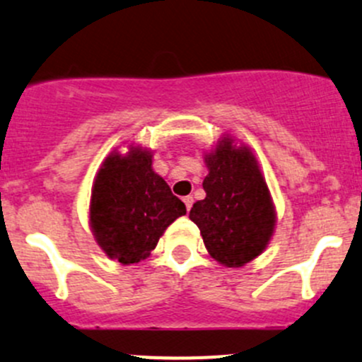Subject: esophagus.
Here are the masks:
<instances>
[{"label":"esophagus","instance_id":"esophagus-1","mask_svg":"<svg viewBox=\"0 0 362 362\" xmlns=\"http://www.w3.org/2000/svg\"><path fill=\"white\" fill-rule=\"evenodd\" d=\"M182 202H185V206H186V209H192V206H193V197H185V199H182Z\"/></svg>","mask_w":362,"mask_h":362}]
</instances>
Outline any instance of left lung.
Instances as JSON below:
<instances>
[{
  "instance_id": "1",
  "label": "left lung",
  "mask_w": 362,
  "mask_h": 362,
  "mask_svg": "<svg viewBox=\"0 0 362 362\" xmlns=\"http://www.w3.org/2000/svg\"><path fill=\"white\" fill-rule=\"evenodd\" d=\"M206 199L193 204L189 219L200 228L209 255L225 267H244L267 249L277 214L258 160L230 136L204 156Z\"/></svg>"
}]
</instances>
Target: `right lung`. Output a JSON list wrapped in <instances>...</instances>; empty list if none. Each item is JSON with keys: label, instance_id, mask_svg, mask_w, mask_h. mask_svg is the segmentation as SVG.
<instances>
[{"label": "right lung", "instance_id": "obj_1", "mask_svg": "<svg viewBox=\"0 0 362 362\" xmlns=\"http://www.w3.org/2000/svg\"><path fill=\"white\" fill-rule=\"evenodd\" d=\"M153 153L130 144L113 151L92 186L90 228L104 255L122 264L146 259L167 226L186 214L185 204L151 167Z\"/></svg>", "mask_w": 362, "mask_h": 362}]
</instances>
